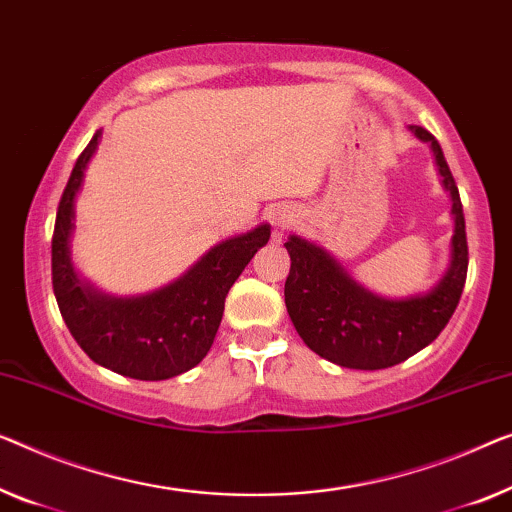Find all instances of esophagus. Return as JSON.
I'll return each instance as SVG.
<instances>
[{"mask_svg":"<svg viewBox=\"0 0 512 512\" xmlns=\"http://www.w3.org/2000/svg\"><path fill=\"white\" fill-rule=\"evenodd\" d=\"M273 223H276L278 227H287L289 223H292V220H294V213L292 211H276V213H273Z\"/></svg>","mask_w":512,"mask_h":512,"instance_id":"34e87169","label":"esophagus"}]
</instances>
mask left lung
I'll list each match as a JSON object with an SVG mask.
<instances>
[{"mask_svg": "<svg viewBox=\"0 0 512 512\" xmlns=\"http://www.w3.org/2000/svg\"><path fill=\"white\" fill-rule=\"evenodd\" d=\"M430 142L441 181L451 193L455 234L451 266L444 280L425 296L386 301L365 292L322 248L292 236L285 243L292 266L285 282V305L296 333L326 361L354 370H381L407 361L444 331L467 282L469 248L460 193L444 151L423 126H411Z\"/></svg>", "mask_w": 512, "mask_h": 512, "instance_id": "left-lung-1", "label": "left lung"}]
</instances>
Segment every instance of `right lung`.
Returning a JSON list of instances; mask_svg holds the SVG:
<instances>
[{
    "label": "right lung",
    "instance_id": "add662e5",
    "mask_svg": "<svg viewBox=\"0 0 512 512\" xmlns=\"http://www.w3.org/2000/svg\"><path fill=\"white\" fill-rule=\"evenodd\" d=\"M96 133L61 193L52 234V289L61 317L91 361L124 377L158 381L195 368L213 345L223 319L225 296L271 230L259 225L211 248L186 276L154 294L112 299L75 276L68 241L73 232V202L98 147Z\"/></svg>",
    "mask_w": 512,
    "mask_h": 512
}]
</instances>
